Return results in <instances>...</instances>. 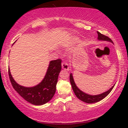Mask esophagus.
I'll return each instance as SVG.
<instances>
[{"label":"esophagus","instance_id":"1","mask_svg":"<svg viewBox=\"0 0 128 128\" xmlns=\"http://www.w3.org/2000/svg\"><path fill=\"white\" fill-rule=\"evenodd\" d=\"M62 68L64 70H69V66H68V64L65 62L62 63Z\"/></svg>","mask_w":128,"mask_h":128}]
</instances>
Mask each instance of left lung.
<instances>
[{"label": "left lung", "instance_id": "1", "mask_svg": "<svg viewBox=\"0 0 128 128\" xmlns=\"http://www.w3.org/2000/svg\"><path fill=\"white\" fill-rule=\"evenodd\" d=\"M98 33V40H101V41H107L111 42L112 43H113L111 39L108 37V36H105L101 34V33L99 32L98 31H97ZM70 83L72 87L73 90L74 92L75 95L76 96V97L78 98V99L80 100L83 101V102L88 103V104H91V103H95L98 101H101V100L104 99L105 97H106L108 94H110V92H111V90H112V88L114 87V86H113L110 90H108L106 92H103L102 94H98V95H96V96H92L87 94L85 92H84L80 90L78 87L76 86V84H75L74 80H73V78L72 76V74L70 73Z\"/></svg>", "mask_w": 128, "mask_h": 128}]
</instances>
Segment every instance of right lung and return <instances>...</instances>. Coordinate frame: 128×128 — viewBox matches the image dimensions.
<instances>
[{
	"label": "right lung",
	"instance_id": "obj_1",
	"mask_svg": "<svg viewBox=\"0 0 128 128\" xmlns=\"http://www.w3.org/2000/svg\"><path fill=\"white\" fill-rule=\"evenodd\" d=\"M61 62L59 59L50 61L42 81L32 87H26L17 84L12 78L8 68V76L12 86L25 100L31 104L36 106L46 104L55 93L58 78L62 68Z\"/></svg>",
	"mask_w": 128,
	"mask_h": 128
}]
</instances>
